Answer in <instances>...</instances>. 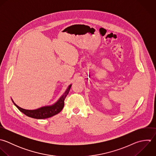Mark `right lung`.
Wrapping results in <instances>:
<instances>
[{
    "label": "right lung",
    "mask_w": 156,
    "mask_h": 156,
    "mask_svg": "<svg viewBox=\"0 0 156 156\" xmlns=\"http://www.w3.org/2000/svg\"><path fill=\"white\" fill-rule=\"evenodd\" d=\"M72 87V84L69 85L67 88L64 93L59 97V98L53 105H48L41 107L38 109L34 110H28L23 109L19 106H18L12 100H11L13 104L16 106V108L23 114L26 115L27 116L36 119H45L51 117L58 114H59L63 109L64 106V100L66 96L68 95L70 89Z\"/></svg>",
    "instance_id": "add662e5"
}]
</instances>
